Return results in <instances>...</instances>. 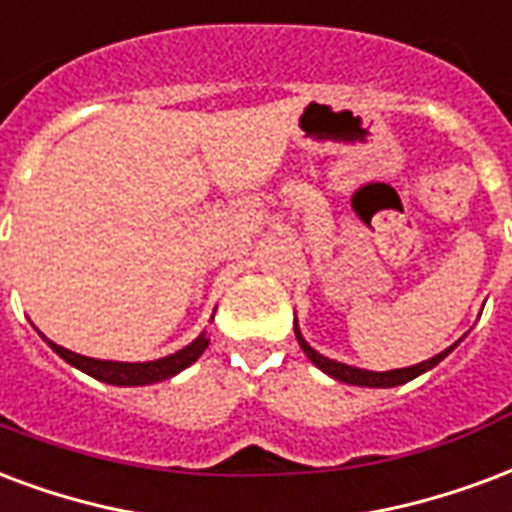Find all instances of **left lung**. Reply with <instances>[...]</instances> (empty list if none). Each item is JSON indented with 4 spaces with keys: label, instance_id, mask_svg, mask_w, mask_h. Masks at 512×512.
<instances>
[{
    "label": "left lung",
    "instance_id": "obj_1",
    "mask_svg": "<svg viewBox=\"0 0 512 512\" xmlns=\"http://www.w3.org/2000/svg\"><path fill=\"white\" fill-rule=\"evenodd\" d=\"M295 339H298L301 350L306 352V358H309L317 369H323L325 374H331L333 380L347 382V385H361V388H393V385H404V382L415 380L418 374L434 369V366H437V363L442 361L453 347H456V344H453V347H448L445 352H439V355H434V358H429V361L415 363V366H407V369H393V372H366V369H355V366H347V363L331 361V358H325V355H320L317 350H312V347L304 342V336H301V331H298V325H295Z\"/></svg>",
    "mask_w": 512,
    "mask_h": 512
}]
</instances>
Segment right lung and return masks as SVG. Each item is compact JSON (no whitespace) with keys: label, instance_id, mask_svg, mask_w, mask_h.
Listing matches in <instances>:
<instances>
[{"label":"right lung","instance_id":"1","mask_svg":"<svg viewBox=\"0 0 512 512\" xmlns=\"http://www.w3.org/2000/svg\"><path fill=\"white\" fill-rule=\"evenodd\" d=\"M51 344V350L56 355H62L64 361L73 363L75 369H81L94 380L108 382V385H151V382L168 380L173 374H179L187 369L189 363H195L203 355V350L208 347V333H200L198 339L192 344H187L184 350L173 352L168 358H160V361L149 363H119V361H97V358H86V355H78L73 350H64L59 344Z\"/></svg>","mask_w":512,"mask_h":512}]
</instances>
